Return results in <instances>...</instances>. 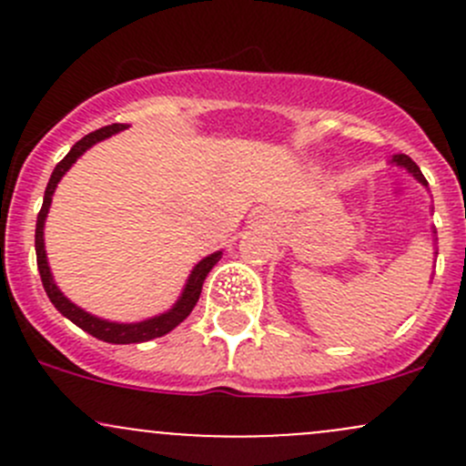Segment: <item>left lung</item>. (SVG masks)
Here are the masks:
<instances>
[{"label":"left lung","instance_id":"8db88e82","mask_svg":"<svg viewBox=\"0 0 466 466\" xmlns=\"http://www.w3.org/2000/svg\"><path fill=\"white\" fill-rule=\"evenodd\" d=\"M390 164H397V167L406 168V171L410 173V176L415 177L417 182H421V185H424L426 189H429V182H426V177L421 176L420 167H417V164L412 162V159L408 157V155H401V153H399V155H392V159H390ZM435 234H437V232H435V229H433V237H435ZM435 241H437V238H435ZM435 257H437V250H435Z\"/></svg>","mask_w":466,"mask_h":466}]
</instances>
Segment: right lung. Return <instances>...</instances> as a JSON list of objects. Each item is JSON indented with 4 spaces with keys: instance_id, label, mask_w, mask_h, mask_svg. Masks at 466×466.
<instances>
[{
    "instance_id": "obj_1",
    "label": "right lung",
    "mask_w": 466,
    "mask_h": 466,
    "mask_svg": "<svg viewBox=\"0 0 466 466\" xmlns=\"http://www.w3.org/2000/svg\"><path fill=\"white\" fill-rule=\"evenodd\" d=\"M126 128H128L126 124L106 126V128H98V130H94V133L86 135V137L78 139V142L72 146V150H69V153L65 155L58 164H56L54 173H51L49 185H46V189H45L42 209H40V214H37V223H35L37 270H40L42 286H45V290H46V298L51 299V304H54V307L58 309L65 318H67V320H72L76 327H81L83 331L89 333V336L98 338V340H103V342H112V345L146 342V340H153V338H162V336H167L168 331H173L177 324H180L182 320H187V316L194 311L196 302H198L200 293H203L205 277L209 275L211 268H214L216 263L220 261V257H223V250H216V252H211V255H207L205 259H200L194 266V270L189 272V277H187V284H185V289H182L180 298L176 299V304H173L168 311L157 313V316L146 318V320H139V322L106 320V318L92 316V313L86 311V309L76 307L72 299L65 298V293L58 289V284L54 281V275H51V268H49V261H46V250H45V223H46V214H49L51 198H54L56 187H58V182L63 180L65 173H67L69 168L76 164V159L81 157L86 150L92 148L94 144L103 142V139L112 137V135L121 133V130H126Z\"/></svg>"
}]
</instances>
